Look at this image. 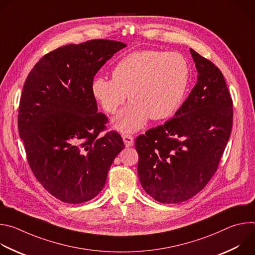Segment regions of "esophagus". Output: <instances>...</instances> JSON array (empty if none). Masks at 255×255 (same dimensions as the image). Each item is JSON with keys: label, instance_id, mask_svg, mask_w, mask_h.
I'll return each instance as SVG.
<instances>
[{"label": "esophagus", "instance_id": "obj_1", "mask_svg": "<svg viewBox=\"0 0 255 255\" xmlns=\"http://www.w3.org/2000/svg\"><path fill=\"white\" fill-rule=\"evenodd\" d=\"M123 141L125 143V146L126 147H130V146H133L134 144V139L131 135H128V134H125L123 135Z\"/></svg>", "mask_w": 255, "mask_h": 255}]
</instances>
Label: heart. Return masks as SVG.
<instances>
[{
	"instance_id": "heart-1",
	"label": "heart",
	"mask_w": 255,
	"mask_h": 255,
	"mask_svg": "<svg viewBox=\"0 0 255 255\" xmlns=\"http://www.w3.org/2000/svg\"><path fill=\"white\" fill-rule=\"evenodd\" d=\"M112 78H94L91 92L108 113L114 114L129 97L132 101L114 119L121 132H135L149 118L163 120L172 116L187 94L190 68L176 52L135 51L122 57L112 69Z\"/></svg>"
}]
</instances>
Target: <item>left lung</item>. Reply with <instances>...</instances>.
<instances>
[{
  "label": "left lung",
  "instance_id": "1",
  "mask_svg": "<svg viewBox=\"0 0 255 255\" xmlns=\"http://www.w3.org/2000/svg\"><path fill=\"white\" fill-rule=\"evenodd\" d=\"M197 84L174 117L135 139L142 188L159 203L197 195L219 165L230 137L233 104L221 70L190 49Z\"/></svg>",
  "mask_w": 255,
  "mask_h": 255
}]
</instances>
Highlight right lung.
<instances>
[{
    "label": "right lung",
    "mask_w": 255,
    "mask_h": 255,
    "mask_svg": "<svg viewBox=\"0 0 255 255\" xmlns=\"http://www.w3.org/2000/svg\"><path fill=\"white\" fill-rule=\"evenodd\" d=\"M125 43L90 40L44 55L28 75L18 128L29 165L56 199L81 204L103 190L108 171L125 147L121 136H100L107 117L98 112L91 85L99 69Z\"/></svg>",
    "instance_id": "obj_1"
}]
</instances>
